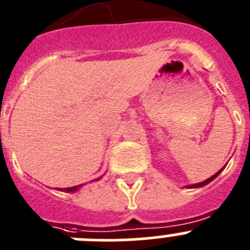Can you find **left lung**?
Returning <instances> with one entry per match:
<instances>
[{
	"mask_svg": "<svg viewBox=\"0 0 250 250\" xmlns=\"http://www.w3.org/2000/svg\"><path fill=\"white\" fill-rule=\"evenodd\" d=\"M225 167H227V165H225ZM224 167H222V169H220L219 171H218V173H215V174H214L213 176H211V178L207 179V180H204V182H202V183H196V184H191V185H187V187H185V188H188V189H194V188H202V187H205V185L209 184V183H210L211 180H214V179H215L216 176L219 175V174L222 173V171H223V169H224Z\"/></svg>",
	"mask_w": 250,
	"mask_h": 250,
	"instance_id": "left-lung-1",
	"label": "left lung"
}]
</instances>
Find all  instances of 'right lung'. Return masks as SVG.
<instances>
[{"mask_svg":"<svg viewBox=\"0 0 250 250\" xmlns=\"http://www.w3.org/2000/svg\"><path fill=\"white\" fill-rule=\"evenodd\" d=\"M103 178V176H101ZM101 178H99L98 180H100ZM83 187V184L81 185H76V187H71V188H63V189H56V190H60V191H65V193H75V191H77L80 188Z\"/></svg>","mask_w":250,"mask_h":250,"instance_id":"add662e5","label":"right lung"}]
</instances>
